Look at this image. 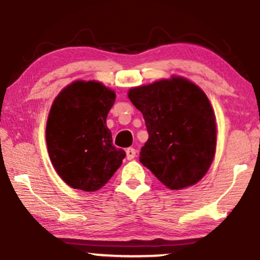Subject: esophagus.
I'll list each match as a JSON object with an SVG mask.
<instances>
[{
    "label": "esophagus",
    "instance_id": "34e87169",
    "mask_svg": "<svg viewBox=\"0 0 260 260\" xmlns=\"http://www.w3.org/2000/svg\"><path fill=\"white\" fill-rule=\"evenodd\" d=\"M126 156L128 160H133L136 157V150L133 148H128L126 150Z\"/></svg>",
    "mask_w": 260,
    "mask_h": 260
}]
</instances>
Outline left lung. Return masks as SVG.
<instances>
[{"label":"left lung","mask_w":260,"mask_h":260,"mask_svg":"<svg viewBox=\"0 0 260 260\" xmlns=\"http://www.w3.org/2000/svg\"><path fill=\"white\" fill-rule=\"evenodd\" d=\"M143 113L149 138L139 160L169 189H183L204 177L216 150L215 113L205 92L182 77L129 89Z\"/></svg>","instance_id":"8db88e82"}]
</instances>
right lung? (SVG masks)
<instances>
[{"mask_svg": "<svg viewBox=\"0 0 260 260\" xmlns=\"http://www.w3.org/2000/svg\"><path fill=\"white\" fill-rule=\"evenodd\" d=\"M115 91L95 80H76L53 100L46 123L50 160L74 189L95 192L109 182L126 153L106 126Z\"/></svg>", "mask_w": 260, "mask_h": 260, "instance_id": "obj_1", "label": "right lung"}]
</instances>
